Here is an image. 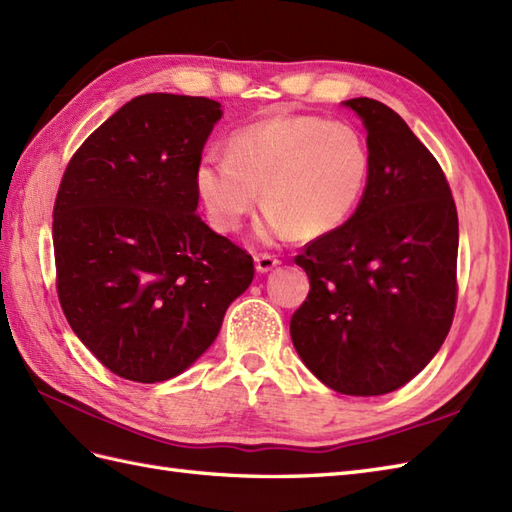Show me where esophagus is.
<instances>
[{"label":"esophagus","instance_id":"esophagus-1","mask_svg":"<svg viewBox=\"0 0 512 512\" xmlns=\"http://www.w3.org/2000/svg\"><path fill=\"white\" fill-rule=\"evenodd\" d=\"M254 263H256V271L267 273V271H271L273 267H278L280 260H278L276 256H271V254H256Z\"/></svg>","mask_w":512,"mask_h":512}]
</instances>
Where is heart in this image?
Listing matches in <instances>:
<instances>
[{
  "instance_id": "obj_1",
  "label": "heart",
  "mask_w": 512,
  "mask_h": 512,
  "mask_svg": "<svg viewBox=\"0 0 512 512\" xmlns=\"http://www.w3.org/2000/svg\"><path fill=\"white\" fill-rule=\"evenodd\" d=\"M228 154L208 152L195 169L206 215L219 232H236L258 204L263 234L310 241L339 230L365 195L371 154L345 121L289 115L236 130Z\"/></svg>"
}]
</instances>
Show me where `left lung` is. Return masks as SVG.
<instances>
[{
  "label": "left lung",
  "mask_w": 512,
  "mask_h": 512,
  "mask_svg": "<svg viewBox=\"0 0 512 512\" xmlns=\"http://www.w3.org/2000/svg\"><path fill=\"white\" fill-rule=\"evenodd\" d=\"M367 128L371 173L339 230L295 256L310 291L291 339L343 395L400 389L439 352L456 310L458 215L439 162L378 99H347Z\"/></svg>",
  "instance_id": "1"
}]
</instances>
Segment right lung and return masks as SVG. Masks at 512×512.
<instances>
[{
    "instance_id": "1",
    "label": "right lung",
    "mask_w": 512,
    "mask_h": 512,
    "mask_svg": "<svg viewBox=\"0 0 512 512\" xmlns=\"http://www.w3.org/2000/svg\"><path fill=\"white\" fill-rule=\"evenodd\" d=\"M221 104L147 93L71 156L54 204L56 291L71 330L119 378L162 382L217 339L254 260L195 210Z\"/></svg>"
}]
</instances>
